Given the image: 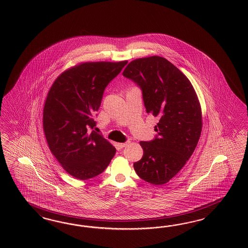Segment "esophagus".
Returning <instances> with one entry per match:
<instances>
[{"instance_id":"obj_1","label":"esophagus","mask_w":248,"mask_h":248,"mask_svg":"<svg viewBox=\"0 0 248 248\" xmlns=\"http://www.w3.org/2000/svg\"><path fill=\"white\" fill-rule=\"evenodd\" d=\"M130 143V141H126L125 143H119V146H120L121 148H124V147H125V146H127L128 144Z\"/></svg>"}]
</instances>
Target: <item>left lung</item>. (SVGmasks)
Returning <instances> with one entry per match:
<instances>
[{
  "instance_id": "8db88e82",
  "label": "left lung",
  "mask_w": 248,
  "mask_h": 248,
  "mask_svg": "<svg viewBox=\"0 0 248 248\" xmlns=\"http://www.w3.org/2000/svg\"><path fill=\"white\" fill-rule=\"evenodd\" d=\"M123 75L142 91L146 113L157 116V132L140 142L143 157L134 164L140 178L153 185L169 182L193 155L202 130L201 106L187 77L160 56L131 62Z\"/></svg>"
}]
</instances>
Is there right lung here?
I'll use <instances>...</instances> for the list:
<instances>
[{
    "label": "right lung",
    "instance_id": "1",
    "mask_svg": "<svg viewBox=\"0 0 248 248\" xmlns=\"http://www.w3.org/2000/svg\"><path fill=\"white\" fill-rule=\"evenodd\" d=\"M127 61L83 62L54 81L45 101L44 131L49 148L64 170L80 180L103 173L116 149L97 134L96 112L106 86Z\"/></svg>",
    "mask_w": 248,
    "mask_h": 248
}]
</instances>
